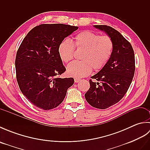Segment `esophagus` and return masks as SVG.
<instances>
[{
  "mask_svg": "<svg viewBox=\"0 0 150 150\" xmlns=\"http://www.w3.org/2000/svg\"><path fill=\"white\" fill-rule=\"evenodd\" d=\"M74 81H75V82H79V81H81V79H79V78H75Z\"/></svg>",
  "mask_w": 150,
  "mask_h": 150,
  "instance_id": "obj_1",
  "label": "esophagus"
}]
</instances>
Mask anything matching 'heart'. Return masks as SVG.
Wrapping results in <instances>:
<instances>
[{"label":"heart","mask_w":150,"mask_h":150,"mask_svg":"<svg viewBox=\"0 0 150 150\" xmlns=\"http://www.w3.org/2000/svg\"><path fill=\"white\" fill-rule=\"evenodd\" d=\"M75 47L82 50L81 61L70 64L67 73L71 77L80 78L90 74L92 68L95 71L106 65L112 54L113 43L108 35H102L91 31H83L74 37V42L66 39L58 46V53L62 62L68 63L73 59Z\"/></svg>","instance_id":"1"}]
</instances>
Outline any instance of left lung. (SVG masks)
I'll return each mask as SVG.
<instances>
[{
  "label": "left lung",
  "mask_w": 150,
  "mask_h": 150,
  "mask_svg": "<svg viewBox=\"0 0 150 150\" xmlns=\"http://www.w3.org/2000/svg\"><path fill=\"white\" fill-rule=\"evenodd\" d=\"M95 27L109 35L113 49L106 65L91 77L97 82L89 81L85 98L91 106L104 110L119 102L128 90L135 73V55L131 44L117 30L106 25Z\"/></svg>",
  "instance_id": "8db88e82"
}]
</instances>
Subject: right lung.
Returning a JSON list of instances; mask_svg holds the SVG:
<instances>
[{
    "label": "right lung",
    "instance_id": "1",
    "mask_svg": "<svg viewBox=\"0 0 150 150\" xmlns=\"http://www.w3.org/2000/svg\"><path fill=\"white\" fill-rule=\"evenodd\" d=\"M78 29L63 24H43L33 28L22 40L15 59L19 88L34 106L52 110L61 104L73 78H60L65 72L58 53L59 44Z\"/></svg>",
    "mask_w": 150,
    "mask_h": 150
}]
</instances>
